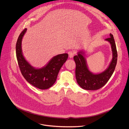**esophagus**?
Masks as SVG:
<instances>
[{"label": "esophagus", "mask_w": 129, "mask_h": 129, "mask_svg": "<svg viewBox=\"0 0 129 129\" xmlns=\"http://www.w3.org/2000/svg\"><path fill=\"white\" fill-rule=\"evenodd\" d=\"M68 55H69V57L70 58H72L74 55V52L72 51H70L68 52Z\"/></svg>", "instance_id": "34e87169"}]
</instances>
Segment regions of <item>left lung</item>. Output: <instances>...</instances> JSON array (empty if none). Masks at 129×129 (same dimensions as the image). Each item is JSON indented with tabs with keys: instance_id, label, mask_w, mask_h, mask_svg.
Listing matches in <instances>:
<instances>
[{
	"instance_id": "1",
	"label": "left lung",
	"mask_w": 129,
	"mask_h": 129,
	"mask_svg": "<svg viewBox=\"0 0 129 129\" xmlns=\"http://www.w3.org/2000/svg\"><path fill=\"white\" fill-rule=\"evenodd\" d=\"M105 40L108 41L111 45L113 58L109 66L104 72L94 74L90 71L84 57V53L82 51L78 52L77 55L73 57L76 64V81L79 85L84 89L95 90L102 88L107 83L114 72L117 63L118 54L113 35L110 34V37Z\"/></svg>"
}]
</instances>
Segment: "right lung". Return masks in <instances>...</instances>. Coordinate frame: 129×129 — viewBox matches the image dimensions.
Here are the masks:
<instances>
[{
  "mask_svg": "<svg viewBox=\"0 0 129 129\" xmlns=\"http://www.w3.org/2000/svg\"><path fill=\"white\" fill-rule=\"evenodd\" d=\"M24 28L19 35L16 44V55L21 73L25 80L34 86L40 89L51 87L56 82L59 72L68 59L67 53L57 55L41 68L33 67L24 58L21 49L22 38L26 31Z\"/></svg>",
  "mask_w": 129,
  "mask_h": 129,
  "instance_id": "obj_1",
  "label": "right lung"
}]
</instances>
